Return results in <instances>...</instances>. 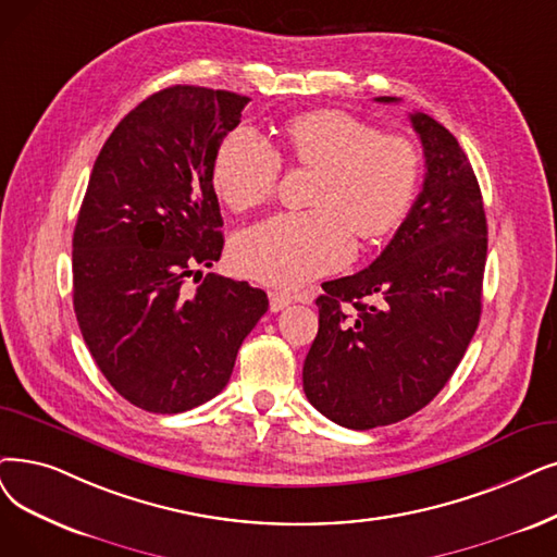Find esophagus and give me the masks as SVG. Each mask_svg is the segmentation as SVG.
<instances>
[{"label": "esophagus", "mask_w": 557, "mask_h": 557, "mask_svg": "<svg viewBox=\"0 0 557 557\" xmlns=\"http://www.w3.org/2000/svg\"><path fill=\"white\" fill-rule=\"evenodd\" d=\"M293 301H295V297L287 295V293H281V290L270 293V308L274 310V313H278V310H283L285 306H290Z\"/></svg>", "instance_id": "1"}]
</instances>
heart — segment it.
I'll return each mask as SVG.
<instances>
[{
    "label": "heart",
    "instance_id": "heart-1",
    "mask_svg": "<svg viewBox=\"0 0 557 557\" xmlns=\"http://www.w3.org/2000/svg\"><path fill=\"white\" fill-rule=\"evenodd\" d=\"M287 146L301 164L320 169L315 210L281 212L244 231L233 247L237 272L295 287L336 272L354 256V233L380 237L413 203L420 160L411 141L343 111H315L287 125ZM281 154L258 129L242 125L221 141L212 183L221 201L249 210L270 201Z\"/></svg>",
    "mask_w": 557,
    "mask_h": 557
}]
</instances>
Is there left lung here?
I'll return each mask as SVG.
<instances>
[{
  "mask_svg": "<svg viewBox=\"0 0 557 557\" xmlns=\"http://www.w3.org/2000/svg\"><path fill=\"white\" fill-rule=\"evenodd\" d=\"M397 102V98H376ZM425 181L368 270L322 283L304 393L349 430L393 425L448 384L482 313L486 216L473 166L432 116H409Z\"/></svg>",
  "mask_w": 557,
  "mask_h": 557,
  "instance_id": "obj_1",
  "label": "left lung"
}]
</instances>
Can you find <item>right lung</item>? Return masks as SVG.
I'll return each mask as SVG.
<instances>
[{
	"instance_id": "right-lung-1",
	"label": "right lung",
	"mask_w": 557,
	"mask_h": 557,
	"mask_svg": "<svg viewBox=\"0 0 557 557\" xmlns=\"http://www.w3.org/2000/svg\"><path fill=\"white\" fill-rule=\"evenodd\" d=\"M247 104L169 86L116 125L88 177L73 235L75 315L104 380L150 413H183L224 391L270 306L247 281L203 276L224 249L214 154Z\"/></svg>"
}]
</instances>
